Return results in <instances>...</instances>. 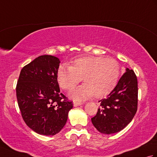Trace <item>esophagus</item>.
Segmentation results:
<instances>
[{
	"label": "esophagus",
	"mask_w": 157,
	"mask_h": 157,
	"mask_svg": "<svg viewBox=\"0 0 157 157\" xmlns=\"http://www.w3.org/2000/svg\"><path fill=\"white\" fill-rule=\"evenodd\" d=\"M82 105V102H78V101H73V106H78L79 105Z\"/></svg>",
	"instance_id": "esophagus-1"
}]
</instances>
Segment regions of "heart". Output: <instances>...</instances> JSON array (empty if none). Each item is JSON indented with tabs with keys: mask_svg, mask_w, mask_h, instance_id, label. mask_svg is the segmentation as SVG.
I'll list each match as a JSON object with an SVG mask.
<instances>
[{
	"mask_svg": "<svg viewBox=\"0 0 157 157\" xmlns=\"http://www.w3.org/2000/svg\"><path fill=\"white\" fill-rule=\"evenodd\" d=\"M121 67L113 59L87 56L76 58L69 63V67L61 65L56 72L60 87L70 90L83 79L85 84L69 93L78 101L91 98L94 95L101 98L107 95L117 84Z\"/></svg>",
	"mask_w": 157,
	"mask_h": 157,
	"instance_id": "obj_1",
	"label": "heart"
}]
</instances>
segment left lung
<instances>
[{
	"mask_svg": "<svg viewBox=\"0 0 157 157\" xmlns=\"http://www.w3.org/2000/svg\"><path fill=\"white\" fill-rule=\"evenodd\" d=\"M138 80L132 69H126L117 84L107 97L99 101L92 124L102 134L119 132L134 118L138 109Z\"/></svg>",
	"mask_w": 157,
	"mask_h": 157,
	"instance_id": "left-lung-1",
	"label": "left lung"
}]
</instances>
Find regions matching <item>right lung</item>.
I'll return each instance as SVG.
<instances>
[{
    "instance_id": "right-lung-1",
    "label": "right lung",
    "mask_w": 157,
    "mask_h": 157,
    "mask_svg": "<svg viewBox=\"0 0 157 157\" xmlns=\"http://www.w3.org/2000/svg\"><path fill=\"white\" fill-rule=\"evenodd\" d=\"M59 59L42 55L23 67L16 86L22 118L39 134L53 136L65 126L71 101L62 93L56 78Z\"/></svg>"
}]
</instances>
